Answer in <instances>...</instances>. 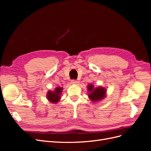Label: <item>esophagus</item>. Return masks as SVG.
<instances>
[{
    "label": "esophagus",
    "mask_w": 151,
    "mask_h": 151,
    "mask_svg": "<svg viewBox=\"0 0 151 151\" xmlns=\"http://www.w3.org/2000/svg\"><path fill=\"white\" fill-rule=\"evenodd\" d=\"M77 83V81L76 80H75V79H72L71 81V84H76Z\"/></svg>",
    "instance_id": "esophagus-1"
}]
</instances>
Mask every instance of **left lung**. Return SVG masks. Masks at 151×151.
Segmentation results:
<instances>
[{
  "label": "left lung",
  "mask_w": 151,
  "mask_h": 151,
  "mask_svg": "<svg viewBox=\"0 0 151 151\" xmlns=\"http://www.w3.org/2000/svg\"><path fill=\"white\" fill-rule=\"evenodd\" d=\"M88 88L89 92H90L89 94V98L94 102L101 100L106 96V91L102 87H98L96 88H94L93 85L89 84L88 86Z\"/></svg>",
  "instance_id": "1"
}]
</instances>
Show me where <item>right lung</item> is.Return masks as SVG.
<instances>
[{
    "label": "right lung",
    "instance_id": "obj_1",
    "mask_svg": "<svg viewBox=\"0 0 151 151\" xmlns=\"http://www.w3.org/2000/svg\"><path fill=\"white\" fill-rule=\"evenodd\" d=\"M62 89H63L60 88V87H58V88H55V91H53V92L49 91L47 95L48 99L51 103H57L60 99V94Z\"/></svg>",
    "mask_w": 151,
    "mask_h": 151
}]
</instances>
